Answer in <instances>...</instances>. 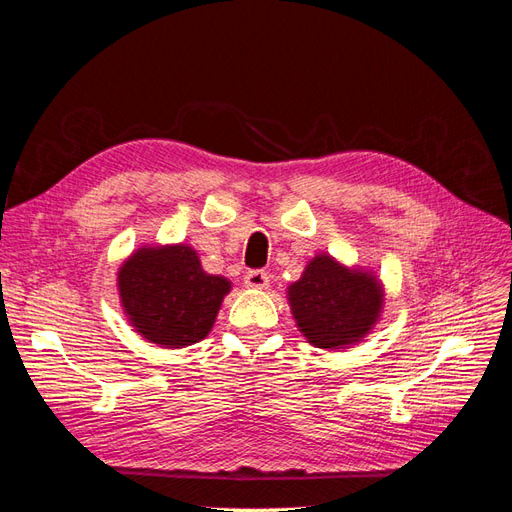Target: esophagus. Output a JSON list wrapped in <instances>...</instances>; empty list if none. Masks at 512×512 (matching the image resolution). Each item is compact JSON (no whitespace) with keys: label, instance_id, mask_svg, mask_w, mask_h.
<instances>
[{"label":"esophagus","instance_id":"1","mask_svg":"<svg viewBox=\"0 0 512 512\" xmlns=\"http://www.w3.org/2000/svg\"><path fill=\"white\" fill-rule=\"evenodd\" d=\"M245 286L247 288H267L269 286V273L262 269H252L245 273Z\"/></svg>","mask_w":512,"mask_h":512}]
</instances>
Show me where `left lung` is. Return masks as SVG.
<instances>
[{
    "mask_svg": "<svg viewBox=\"0 0 512 512\" xmlns=\"http://www.w3.org/2000/svg\"><path fill=\"white\" fill-rule=\"evenodd\" d=\"M288 301L309 344L339 348L359 342L374 327L382 307V288L376 277L348 271L322 254L288 288Z\"/></svg>",
    "mask_w": 512,
    "mask_h": 512,
    "instance_id": "left-lung-1",
    "label": "left lung"
}]
</instances>
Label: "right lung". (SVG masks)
<instances>
[{
  "label": "right lung",
  "mask_w": 512,
  "mask_h": 512,
  "mask_svg": "<svg viewBox=\"0 0 512 512\" xmlns=\"http://www.w3.org/2000/svg\"><path fill=\"white\" fill-rule=\"evenodd\" d=\"M230 282L209 275L188 245L143 247L119 271V294L132 327L153 344L181 348L203 339Z\"/></svg>",
  "instance_id": "1"
}]
</instances>
